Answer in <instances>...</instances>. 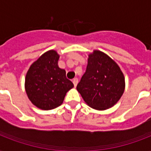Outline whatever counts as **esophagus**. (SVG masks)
<instances>
[{"label":"esophagus","mask_w":151,"mask_h":151,"mask_svg":"<svg viewBox=\"0 0 151 151\" xmlns=\"http://www.w3.org/2000/svg\"><path fill=\"white\" fill-rule=\"evenodd\" d=\"M73 85H74V87H76V86H77V85L78 84V78H73Z\"/></svg>","instance_id":"1"}]
</instances>
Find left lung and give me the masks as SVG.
<instances>
[{"label": "left lung", "mask_w": 151, "mask_h": 151, "mask_svg": "<svg viewBox=\"0 0 151 151\" xmlns=\"http://www.w3.org/2000/svg\"><path fill=\"white\" fill-rule=\"evenodd\" d=\"M124 87V74L118 65L106 54L95 50L88 55L86 71L77 90L90 107L103 110L117 103Z\"/></svg>", "instance_id": "1"}]
</instances>
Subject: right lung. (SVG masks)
<instances>
[{
	"instance_id": "1",
	"label": "right lung",
	"mask_w": 151,
	"mask_h": 151,
	"mask_svg": "<svg viewBox=\"0 0 151 151\" xmlns=\"http://www.w3.org/2000/svg\"><path fill=\"white\" fill-rule=\"evenodd\" d=\"M59 54L55 50L44 53L28 70L25 89L31 103L41 110H52L61 105L73 84L66 70L58 66Z\"/></svg>"
}]
</instances>
